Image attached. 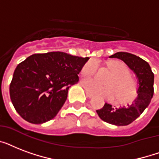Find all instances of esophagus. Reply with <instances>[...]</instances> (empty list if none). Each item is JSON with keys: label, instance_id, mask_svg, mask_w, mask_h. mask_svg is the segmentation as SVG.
Instances as JSON below:
<instances>
[{"label": "esophagus", "instance_id": "1", "mask_svg": "<svg viewBox=\"0 0 159 159\" xmlns=\"http://www.w3.org/2000/svg\"><path fill=\"white\" fill-rule=\"evenodd\" d=\"M86 95H87V97H88V98H92V97H93L92 94H90L89 92H86Z\"/></svg>", "mask_w": 159, "mask_h": 159}]
</instances>
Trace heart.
<instances>
[{"mask_svg": "<svg viewBox=\"0 0 159 159\" xmlns=\"http://www.w3.org/2000/svg\"><path fill=\"white\" fill-rule=\"evenodd\" d=\"M98 68L97 60L91 59L82 68V76L91 77L94 76ZM108 68L113 73L106 82L107 87L100 86L94 80H84L82 84L87 92L92 95L116 100L120 103L130 102L136 95V82L129 76L130 71L124 62L116 61L108 63Z\"/></svg>", "mask_w": 159, "mask_h": 159, "instance_id": "obj_1", "label": "heart"}]
</instances>
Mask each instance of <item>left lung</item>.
<instances>
[{
  "label": "left lung",
  "mask_w": 159,
  "mask_h": 159,
  "mask_svg": "<svg viewBox=\"0 0 159 159\" xmlns=\"http://www.w3.org/2000/svg\"><path fill=\"white\" fill-rule=\"evenodd\" d=\"M122 60L132 70L138 80L137 97L130 104L115 107L106 103L100 110L98 116L102 120L117 126L127 125L135 120L148 106L153 96V75L148 62L132 53L118 52L110 56Z\"/></svg>",
  "instance_id": "left-lung-1"
}]
</instances>
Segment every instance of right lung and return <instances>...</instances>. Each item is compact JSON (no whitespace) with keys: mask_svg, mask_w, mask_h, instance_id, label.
Masks as SVG:
<instances>
[{"mask_svg":"<svg viewBox=\"0 0 159 159\" xmlns=\"http://www.w3.org/2000/svg\"><path fill=\"white\" fill-rule=\"evenodd\" d=\"M89 57L63 52L35 53L16 67L10 96L20 116L32 124H43L57 116L67 97L69 85Z\"/></svg>","mask_w":159,"mask_h":159,"instance_id":"right-lung-1","label":"right lung"}]
</instances>
